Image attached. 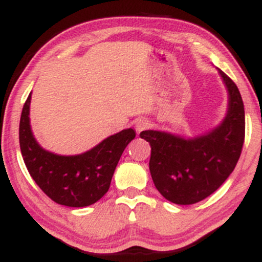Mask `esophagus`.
<instances>
[{"mask_svg": "<svg viewBox=\"0 0 262 262\" xmlns=\"http://www.w3.org/2000/svg\"><path fill=\"white\" fill-rule=\"evenodd\" d=\"M149 127H150V123L146 121V119H144V118L138 119V121L135 122V130H137L138 133H140V132L145 130V129H148Z\"/></svg>", "mask_w": 262, "mask_h": 262, "instance_id": "esophagus-1", "label": "esophagus"}]
</instances>
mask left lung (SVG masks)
<instances>
[{"instance_id":"1","label":"left lung","mask_w":262,"mask_h":262,"mask_svg":"<svg viewBox=\"0 0 262 262\" xmlns=\"http://www.w3.org/2000/svg\"><path fill=\"white\" fill-rule=\"evenodd\" d=\"M228 91V111L221 124L194 138L144 130L149 141V169L156 189L170 202L193 204L223 185L235 169L245 138L242 95L233 80L218 70Z\"/></svg>"}]
</instances>
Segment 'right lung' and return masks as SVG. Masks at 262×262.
Instances as JSON below:
<instances>
[{
  "mask_svg": "<svg viewBox=\"0 0 262 262\" xmlns=\"http://www.w3.org/2000/svg\"><path fill=\"white\" fill-rule=\"evenodd\" d=\"M29 93L19 122V145L29 175L54 202L86 207L107 193L119 159L135 138L132 128L111 135L80 155H58L41 148L32 133Z\"/></svg>",
  "mask_w": 262,
  "mask_h": 262,
  "instance_id": "1",
  "label": "right lung"
}]
</instances>
